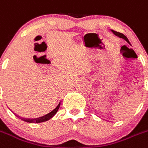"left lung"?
Returning <instances> with one entry per match:
<instances>
[{
  "mask_svg": "<svg viewBox=\"0 0 148 148\" xmlns=\"http://www.w3.org/2000/svg\"><path fill=\"white\" fill-rule=\"evenodd\" d=\"M111 31L113 33V34H114V35L117 36L119 37V38H123V39H124V40H125V41H126L127 42H128V44H129V45H131L130 42H129V41H128V38H127V37L125 36V35H123V34H121V33L117 32V31H114V30H111Z\"/></svg>",
  "mask_w": 148,
  "mask_h": 148,
  "instance_id": "obj_1",
  "label": "left lung"
}]
</instances>
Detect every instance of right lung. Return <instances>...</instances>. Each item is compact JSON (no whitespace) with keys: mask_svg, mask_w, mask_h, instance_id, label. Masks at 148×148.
Here are the masks:
<instances>
[{"mask_svg":"<svg viewBox=\"0 0 148 148\" xmlns=\"http://www.w3.org/2000/svg\"><path fill=\"white\" fill-rule=\"evenodd\" d=\"M60 102L58 103V105L55 107V108L54 109L52 112H50L49 113L47 114L46 115H44V116H42V117H40V118H36V119H25V118H20L21 120H23V121H25V122L30 123H38L45 122V121H49V119H51V118H52V117H53V116L55 115L56 113H57L59 107H60Z\"/></svg>","mask_w":148,"mask_h":148,"instance_id":"1","label":"right lung"}]
</instances>
